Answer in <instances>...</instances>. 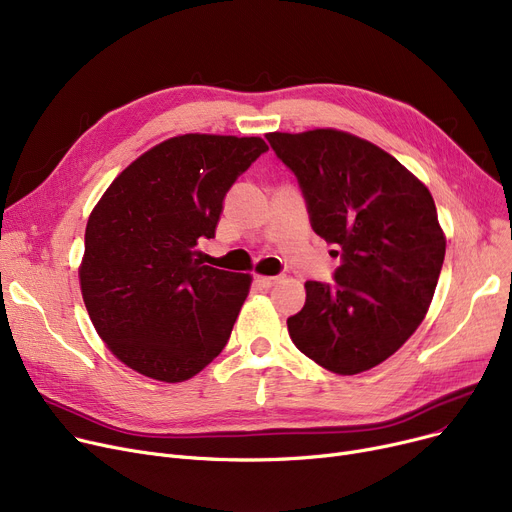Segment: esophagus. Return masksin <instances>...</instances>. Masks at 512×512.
I'll use <instances>...</instances> for the list:
<instances>
[{
  "instance_id": "34e87169",
  "label": "esophagus",
  "mask_w": 512,
  "mask_h": 512,
  "mask_svg": "<svg viewBox=\"0 0 512 512\" xmlns=\"http://www.w3.org/2000/svg\"><path fill=\"white\" fill-rule=\"evenodd\" d=\"M255 282H257L261 288H272V286H276V284L280 282V278H278V276H257Z\"/></svg>"
}]
</instances>
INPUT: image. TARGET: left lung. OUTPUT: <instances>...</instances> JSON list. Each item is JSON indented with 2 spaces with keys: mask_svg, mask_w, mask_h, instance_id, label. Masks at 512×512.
<instances>
[{
  "mask_svg": "<svg viewBox=\"0 0 512 512\" xmlns=\"http://www.w3.org/2000/svg\"><path fill=\"white\" fill-rule=\"evenodd\" d=\"M265 137L297 174L313 230L342 255L332 286L305 282V307L286 321L294 346L338 375L380 365L421 326L438 286L446 236L432 193L351 132Z\"/></svg>",
  "mask_w": 512,
  "mask_h": 512,
  "instance_id": "left-lung-1",
  "label": "left lung"
}]
</instances>
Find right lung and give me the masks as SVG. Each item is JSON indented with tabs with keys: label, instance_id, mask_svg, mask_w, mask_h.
<instances>
[{
	"label": "right lung",
	"instance_id": "right-lung-1",
	"mask_svg": "<svg viewBox=\"0 0 512 512\" xmlns=\"http://www.w3.org/2000/svg\"><path fill=\"white\" fill-rule=\"evenodd\" d=\"M263 151L259 137L178 134L134 159L93 207L80 292L110 353L145 378L191 380L226 346L253 276L203 265L197 245Z\"/></svg>",
	"mask_w": 512,
	"mask_h": 512
}]
</instances>
